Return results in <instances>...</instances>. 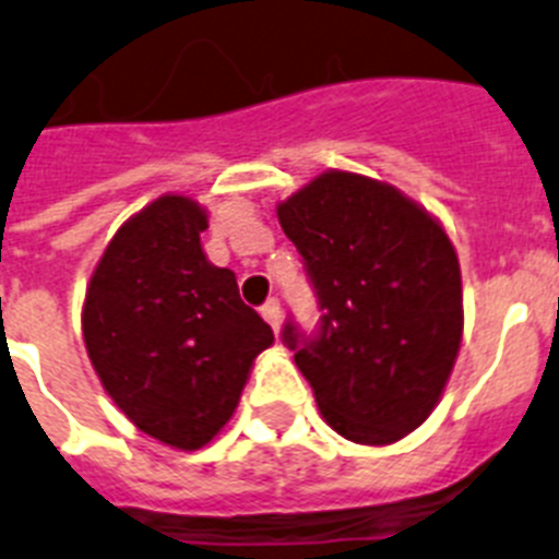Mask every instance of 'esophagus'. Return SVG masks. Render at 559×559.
I'll use <instances>...</instances> for the list:
<instances>
[{
  "mask_svg": "<svg viewBox=\"0 0 559 559\" xmlns=\"http://www.w3.org/2000/svg\"><path fill=\"white\" fill-rule=\"evenodd\" d=\"M262 319L269 322L274 331H280V322H283V308H280V299L271 297L269 302L262 305Z\"/></svg>",
  "mask_w": 559,
  "mask_h": 559,
  "instance_id": "obj_1",
  "label": "esophagus"
}]
</instances>
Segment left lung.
<instances>
[{
    "label": "left lung",
    "instance_id": "8db88e82",
    "mask_svg": "<svg viewBox=\"0 0 559 559\" xmlns=\"http://www.w3.org/2000/svg\"><path fill=\"white\" fill-rule=\"evenodd\" d=\"M319 294L322 331L285 345L328 427L388 447L441 402L464 336L461 265L450 234L384 180L328 169L276 203Z\"/></svg>",
    "mask_w": 559,
    "mask_h": 559
}]
</instances>
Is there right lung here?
<instances>
[{"mask_svg": "<svg viewBox=\"0 0 559 559\" xmlns=\"http://www.w3.org/2000/svg\"><path fill=\"white\" fill-rule=\"evenodd\" d=\"M209 212L160 194L104 248L81 308L102 388L141 432L171 450L206 447L234 416L274 331L240 299L237 276L209 262Z\"/></svg>", "mask_w": 559, "mask_h": 559, "instance_id": "1", "label": "right lung"}]
</instances>
